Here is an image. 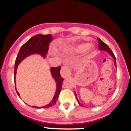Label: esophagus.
<instances>
[{"instance_id":"esophagus-1","label":"esophagus","mask_w":131,"mask_h":131,"mask_svg":"<svg viewBox=\"0 0 131 131\" xmlns=\"http://www.w3.org/2000/svg\"><path fill=\"white\" fill-rule=\"evenodd\" d=\"M61 75H62V77H66L71 75V71H70L69 67L67 66H64L62 67V69H61Z\"/></svg>"}]
</instances>
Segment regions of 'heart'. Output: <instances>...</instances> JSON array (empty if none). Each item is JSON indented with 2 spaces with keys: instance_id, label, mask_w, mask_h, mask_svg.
I'll return each instance as SVG.
<instances>
[{
  "instance_id": "b5f03b06",
  "label": "heart",
  "mask_w": 131,
  "mask_h": 131,
  "mask_svg": "<svg viewBox=\"0 0 131 131\" xmlns=\"http://www.w3.org/2000/svg\"><path fill=\"white\" fill-rule=\"evenodd\" d=\"M90 47H91L90 44L82 43L77 45V46H76L75 47H74L73 50L75 52H77L81 53V52H85L86 50H87L90 48Z\"/></svg>"
}]
</instances>
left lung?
<instances>
[{"label": "left lung", "mask_w": 131, "mask_h": 131, "mask_svg": "<svg viewBox=\"0 0 131 131\" xmlns=\"http://www.w3.org/2000/svg\"><path fill=\"white\" fill-rule=\"evenodd\" d=\"M98 42H99V43H98V45H99V49H100V50H106V51H107L109 54H110V55L112 56V57L114 59V64H115V66H116V59H115V56H114V54H113V52L112 51V50L109 48L108 46H107L106 43H104V42H103L101 39L98 38ZM75 96H76V98H77V102H78V103H79V104L81 105V106H82L81 104V103L79 102V101L75 92Z\"/></svg>", "instance_id": "1"}]
</instances>
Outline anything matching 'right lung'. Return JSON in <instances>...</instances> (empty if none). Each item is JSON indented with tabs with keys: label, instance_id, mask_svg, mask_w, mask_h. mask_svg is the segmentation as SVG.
I'll use <instances>...</instances> for the list:
<instances>
[{
	"label": "right lung",
	"instance_id": "obj_1",
	"mask_svg": "<svg viewBox=\"0 0 131 131\" xmlns=\"http://www.w3.org/2000/svg\"><path fill=\"white\" fill-rule=\"evenodd\" d=\"M52 40V37L51 35L39 34L31 37L29 40H27L24 45H22V47H21L19 52H18L16 62H15L14 79H16V69L18 68V66L27 56L33 54H38L42 56V57H46V55L48 50L49 43L51 42ZM60 69H61L60 66L56 67V68L52 67L50 68L52 76L54 79L56 83V91L54 98L51 102L47 106H42V107H37L35 106H32V107L34 108H47V107H52L55 104L59 97V94H60L61 89H62V83L63 81V79L61 77V75H60ZM15 84H16V81H15ZM16 92H17L18 95L19 96V92L17 91Z\"/></svg>",
	"mask_w": 131,
	"mask_h": 131
}]
</instances>
